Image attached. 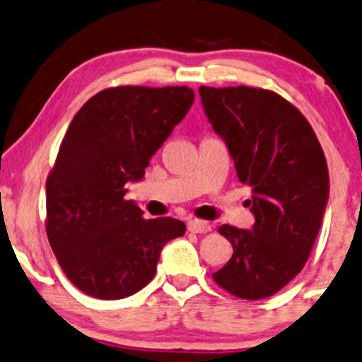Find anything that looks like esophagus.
Returning a JSON list of instances; mask_svg holds the SVG:
<instances>
[{"mask_svg":"<svg viewBox=\"0 0 362 362\" xmlns=\"http://www.w3.org/2000/svg\"><path fill=\"white\" fill-rule=\"evenodd\" d=\"M189 230L194 231V233H206V231L211 230V226L209 221H205V220L192 218V220H189Z\"/></svg>","mask_w":362,"mask_h":362,"instance_id":"esophagus-1","label":"esophagus"}]
</instances>
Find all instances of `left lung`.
<instances>
[{
    "label": "left lung",
    "instance_id": "obj_1",
    "mask_svg": "<svg viewBox=\"0 0 362 362\" xmlns=\"http://www.w3.org/2000/svg\"><path fill=\"white\" fill-rule=\"evenodd\" d=\"M199 93L240 182L253 192V228H218L233 255L214 279L231 295L262 300L301 272L316 242L329 197L325 152L305 115L273 90L200 86Z\"/></svg>",
    "mask_w": 362,
    "mask_h": 362
}]
</instances>
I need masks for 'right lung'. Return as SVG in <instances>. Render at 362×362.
<instances>
[{
    "label": "right lung",
    "instance_id": "right-lung-1",
    "mask_svg": "<svg viewBox=\"0 0 362 362\" xmlns=\"http://www.w3.org/2000/svg\"><path fill=\"white\" fill-rule=\"evenodd\" d=\"M187 86H119L93 95L62 139L46 180V233L71 283L99 300H122L156 276L184 221L144 218L125 184L142 180L153 153L194 104Z\"/></svg>",
    "mask_w": 362,
    "mask_h": 362
}]
</instances>
